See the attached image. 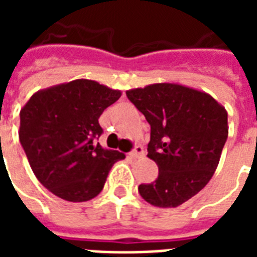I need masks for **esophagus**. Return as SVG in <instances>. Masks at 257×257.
I'll use <instances>...</instances> for the list:
<instances>
[{
    "label": "esophagus",
    "instance_id": "1",
    "mask_svg": "<svg viewBox=\"0 0 257 257\" xmlns=\"http://www.w3.org/2000/svg\"><path fill=\"white\" fill-rule=\"evenodd\" d=\"M129 156L132 157V158H139V157L145 156V149L142 147V146H136L134 150L129 153Z\"/></svg>",
    "mask_w": 257,
    "mask_h": 257
}]
</instances>
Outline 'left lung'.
Segmentation results:
<instances>
[{"mask_svg":"<svg viewBox=\"0 0 257 257\" xmlns=\"http://www.w3.org/2000/svg\"><path fill=\"white\" fill-rule=\"evenodd\" d=\"M126 96L150 123L147 157L158 165V178L140 184V195L158 208H176L213 176L228 136L226 108L206 92L173 82Z\"/></svg>","mask_w":257,"mask_h":257,"instance_id":"left-lung-1","label":"left lung"}]
</instances>
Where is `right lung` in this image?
Listing matches in <instances>:
<instances>
[{
    "label": "right lung",
    "instance_id": "right-lung-1",
    "mask_svg": "<svg viewBox=\"0 0 257 257\" xmlns=\"http://www.w3.org/2000/svg\"><path fill=\"white\" fill-rule=\"evenodd\" d=\"M121 97L92 79H74L36 92L20 110L19 139L36 178L70 202L100 193L111 167L125 154L103 149L99 117Z\"/></svg>",
    "mask_w": 257,
    "mask_h": 257
}]
</instances>
